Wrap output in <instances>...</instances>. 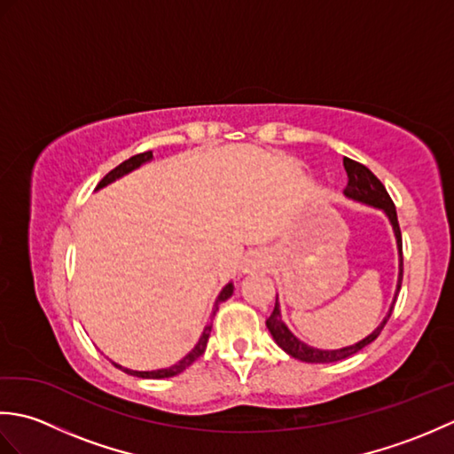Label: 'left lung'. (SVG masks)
I'll return each instance as SVG.
<instances>
[{
	"mask_svg": "<svg viewBox=\"0 0 454 454\" xmlns=\"http://www.w3.org/2000/svg\"><path fill=\"white\" fill-rule=\"evenodd\" d=\"M343 166H345V171H347V185L343 189L345 195L349 197V199L366 202V205H372L376 208H382L384 212H387L390 222H392L394 234H396L398 249H400V278H398V293H400L402 278H403V255H402V232H400V224H398L396 207H394V202H392V199L388 195L387 187L382 185L380 179L376 177L369 168L363 166V163H359V161L349 160V158H343ZM398 293H396V298H398ZM394 304H396V301H394ZM394 304L390 308L388 316L384 317V322L379 327H376V330L369 337H364L363 341L355 343L351 347H343V349H335V351L314 349V347H308L301 340H296V337L291 332H288V327L283 324L281 310H278V302L277 301H275L273 314L267 317V327H269V332H271L277 345L281 347V349L286 351L291 356H294V359L304 361V363H335V361L347 359V356H351L355 353H359L363 347L372 343L376 337L380 335V332L384 330V325H387V322L390 320V316L394 312Z\"/></svg>",
	"mask_w": 454,
	"mask_h": 454,
	"instance_id": "left-lung-1",
	"label": "left lung"
}]
</instances>
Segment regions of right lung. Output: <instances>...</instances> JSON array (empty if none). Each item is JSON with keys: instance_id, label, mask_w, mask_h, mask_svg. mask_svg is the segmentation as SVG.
<instances>
[{"instance_id": "obj_1", "label": "right lung", "mask_w": 454, "mask_h": 454, "mask_svg": "<svg viewBox=\"0 0 454 454\" xmlns=\"http://www.w3.org/2000/svg\"><path fill=\"white\" fill-rule=\"evenodd\" d=\"M148 160H152V152L148 150V152H142V153H137V156H132V158H129L127 161H122L121 166H117L114 169H111L107 176H105L101 181H99V185H98V189H101V187H105V185H109L111 181H114V179H119V177H122L124 173H129V171H132V169H137L140 163H144V161H148ZM232 291H234V286H232V283L230 285H226L224 288H222V293H220V296L216 298V304H215V312L218 310V306H220V302H224V301H228L230 296H232ZM210 330H212V324H208L207 327H205V332H202V335H200V340H199V343L195 345V349H192L185 359H181L177 364H173V366H169V369H161V371H150V372H140V371H129V369H122V366H119V364H114V366H119V369H122L124 372H130V374H134V376H140V379H169V376H176V374H179V372H183L187 369V366H191L192 363H195L199 356L205 353V349H207V341H208V335H210Z\"/></svg>"}]
</instances>
